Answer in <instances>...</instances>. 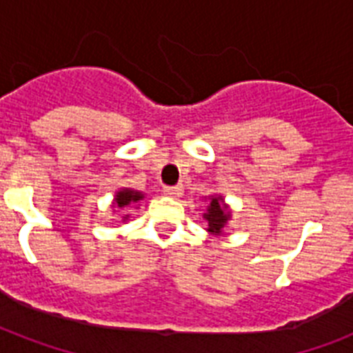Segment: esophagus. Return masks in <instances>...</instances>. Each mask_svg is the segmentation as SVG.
Returning a JSON list of instances; mask_svg holds the SVG:
<instances>
[{
  "label": "esophagus",
  "instance_id": "34e87169",
  "mask_svg": "<svg viewBox=\"0 0 353 353\" xmlns=\"http://www.w3.org/2000/svg\"><path fill=\"white\" fill-rule=\"evenodd\" d=\"M163 192H165L166 196H170V198H181L183 187H179V185H176V187H165Z\"/></svg>",
  "mask_w": 353,
  "mask_h": 353
}]
</instances>
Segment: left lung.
Instances as JSON below:
<instances>
[{
    "label": "left lung",
    "mask_w": 353,
    "mask_h": 353,
    "mask_svg": "<svg viewBox=\"0 0 353 353\" xmlns=\"http://www.w3.org/2000/svg\"><path fill=\"white\" fill-rule=\"evenodd\" d=\"M229 218H231V212L227 209V205L223 203V198L221 196H212L209 207H207V212H205V220L209 221L207 231L210 234H221Z\"/></svg>",
    "instance_id": "left-lung-1"
}]
</instances>
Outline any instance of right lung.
Listing matches in <instances>:
<instances>
[{"label":"right lung","mask_w":353,"mask_h":353,"mask_svg":"<svg viewBox=\"0 0 353 353\" xmlns=\"http://www.w3.org/2000/svg\"><path fill=\"white\" fill-rule=\"evenodd\" d=\"M144 198L143 192H137V190H132V188H122L115 194V199H113V207H119V209H124L128 205L137 203L141 199ZM128 218V216H124Z\"/></svg>","instance_id":"1"}]
</instances>
